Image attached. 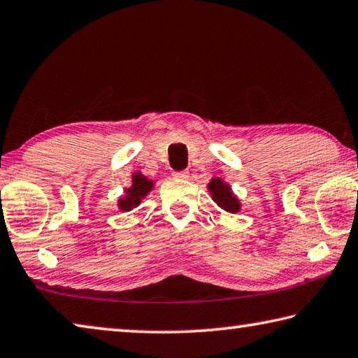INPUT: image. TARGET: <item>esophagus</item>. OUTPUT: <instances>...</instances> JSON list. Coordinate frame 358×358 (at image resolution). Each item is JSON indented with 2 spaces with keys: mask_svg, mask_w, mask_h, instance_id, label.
Here are the masks:
<instances>
[{
  "mask_svg": "<svg viewBox=\"0 0 358 358\" xmlns=\"http://www.w3.org/2000/svg\"><path fill=\"white\" fill-rule=\"evenodd\" d=\"M174 179H189V171H174Z\"/></svg>",
  "mask_w": 358,
  "mask_h": 358,
  "instance_id": "1",
  "label": "esophagus"
}]
</instances>
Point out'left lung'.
I'll use <instances>...</instances> for the list:
<instances>
[{"instance_id": "obj_1", "label": "left lung", "mask_w": 358, "mask_h": 358, "mask_svg": "<svg viewBox=\"0 0 358 358\" xmlns=\"http://www.w3.org/2000/svg\"><path fill=\"white\" fill-rule=\"evenodd\" d=\"M210 195H213V200L219 204L222 209H225L227 213H238L241 209V204H239V200L233 195V192L230 189V185L225 184L224 180L219 178H214L208 184Z\"/></svg>"}]
</instances>
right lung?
<instances>
[{"label":"right lung","instance_id":"add662e5","mask_svg":"<svg viewBox=\"0 0 358 358\" xmlns=\"http://www.w3.org/2000/svg\"><path fill=\"white\" fill-rule=\"evenodd\" d=\"M152 187H154L152 180L141 173H134L131 187L125 190V196L119 200L120 210H131L133 208H136L141 200L152 190Z\"/></svg>","mask_w":358,"mask_h":358}]
</instances>
